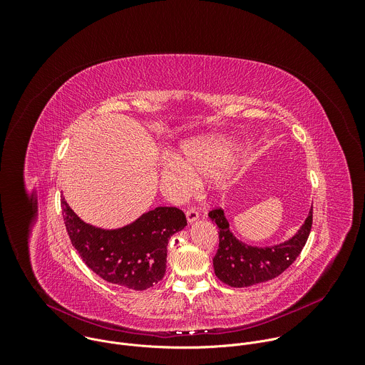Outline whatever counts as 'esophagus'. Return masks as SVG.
Returning <instances> with one entry per match:
<instances>
[{
	"instance_id": "1",
	"label": "esophagus",
	"mask_w": 365,
	"mask_h": 365,
	"mask_svg": "<svg viewBox=\"0 0 365 365\" xmlns=\"http://www.w3.org/2000/svg\"><path fill=\"white\" fill-rule=\"evenodd\" d=\"M186 220H187L189 224H192V222H195V221L199 220V214H197L195 210H187V211H186Z\"/></svg>"
}]
</instances>
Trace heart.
<instances>
[{"instance_id": "heart-1", "label": "heart", "mask_w": 365, "mask_h": 365, "mask_svg": "<svg viewBox=\"0 0 365 365\" xmlns=\"http://www.w3.org/2000/svg\"><path fill=\"white\" fill-rule=\"evenodd\" d=\"M182 153L183 159L169 153L163 162V179L176 193L186 192L196 178L212 176L222 170L234 153V144L224 137H205L185 143ZM217 183L224 187L225 179L221 176Z\"/></svg>"}]
</instances>
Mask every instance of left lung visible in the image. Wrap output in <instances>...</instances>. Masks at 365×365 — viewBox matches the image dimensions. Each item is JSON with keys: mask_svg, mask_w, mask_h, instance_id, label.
<instances>
[{"mask_svg": "<svg viewBox=\"0 0 365 365\" xmlns=\"http://www.w3.org/2000/svg\"><path fill=\"white\" fill-rule=\"evenodd\" d=\"M210 218L220 230V247L214 257L217 277L231 287H248L280 276L299 257L310 234L312 207L292 238L269 247L248 245L238 240L222 210L211 211Z\"/></svg>", "mask_w": 365, "mask_h": 365, "instance_id": "obj_1", "label": "left lung"}]
</instances>
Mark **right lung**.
I'll list each match as a JSON object with an SVG mask.
<instances>
[{
    "label": "right lung",
    "instance_id": "obj_1",
    "mask_svg": "<svg viewBox=\"0 0 365 365\" xmlns=\"http://www.w3.org/2000/svg\"><path fill=\"white\" fill-rule=\"evenodd\" d=\"M61 205L83 263L101 279L131 290H145L163 279L169 240L187 225L178 207L158 206L123 228L103 230L83 222L65 197Z\"/></svg>",
    "mask_w": 365,
    "mask_h": 365
}]
</instances>
